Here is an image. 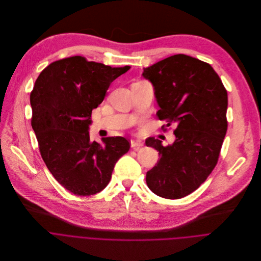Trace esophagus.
I'll use <instances>...</instances> for the list:
<instances>
[{
	"label": "esophagus",
	"instance_id": "obj_1",
	"mask_svg": "<svg viewBox=\"0 0 261 261\" xmlns=\"http://www.w3.org/2000/svg\"><path fill=\"white\" fill-rule=\"evenodd\" d=\"M143 145H144V144H143V142H141V141H138V140H132V141H130V147H132L133 149H139V148H141Z\"/></svg>",
	"mask_w": 261,
	"mask_h": 261
}]
</instances>
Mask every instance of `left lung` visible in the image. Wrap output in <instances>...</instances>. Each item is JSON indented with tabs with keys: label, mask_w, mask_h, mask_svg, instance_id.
I'll use <instances>...</instances> for the list:
<instances>
[{
	"label": "left lung",
	"mask_w": 261,
	"mask_h": 261,
	"mask_svg": "<svg viewBox=\"0 0 261 261\" xmlns=\"http://www.w3.org/2000/svg\"><path fill=\"white\" fill-rule=\"evenodd\" d=\"M143 70L161 108L159 118L177 123L172 145L164 147L155 138L146 140L161 158L147 172L146 182L156 195L181 198L197 189L218 162L227 130V91L209 64L185 55Z\"/></svg>",
	"instance_id": "1"
}]
</instances>
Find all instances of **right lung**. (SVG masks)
Wrapping results in <instances>:
<instances>
[{
	"label": "right lung",
	"mask_w": 261,
	"mask_h": 261,
	"mask_svg": "<svg viewBox=\"0 0 261 261\" xmlns=\"http://www.w3.org/2000/svg\"><path fill=\"white\" fill-rule=\"evenodd\" d=\"M87 62L82 57L57 61L37 78L31 93L32 127L42 159L57 181L76 195L105 188L115 164L129 150L123 137L90 141L92 110L110 84L129 70Z\"/></svg>",
	"instance_id": "1"
}]
</instances>
